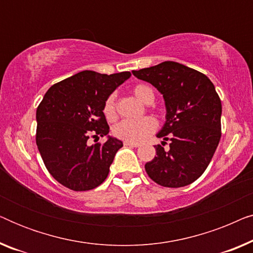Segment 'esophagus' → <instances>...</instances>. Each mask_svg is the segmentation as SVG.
<instances>
[{"label":"esophagus","instance_id":"34e87169","mask_svg":"<svg viewBox=\"0 0 253 253\" xmlns=\"http://www.w3.org/2000/svg\"><path fill=\"white\" fill-rule=\"evenodd\" d=\"M124 145H126V146H130V147H139V144L130 143V141H124Z\"/></svg>","mask_w":253,"mask_h":253}]
</instances>
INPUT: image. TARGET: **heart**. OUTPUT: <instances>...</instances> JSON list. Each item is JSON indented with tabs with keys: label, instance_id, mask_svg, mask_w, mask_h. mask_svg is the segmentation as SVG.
<instances>
[{
	"label": "heart",
	"instance_id": "obj_1",
	"mask_svg": "<svg viewBox=\"0 0 253 253\" xmlns=\"http://www.w3.org/2000/svg\"><path fill=\"white\" fill-rule=\"evenodd\" d=\"M134 96L141 102L150 105L154 101V91L150 85L138 84L132 89ZM102 113L108 121H114L117 116L115 94H110L103 102ZM157 129V121L153 117L146 116L137 121H122L117 123L113 129V133L119 139L130 143H140L152 134Z\"/></svg>",
	"mask_w": 253,
	"mask_h": 253
}]
</instances>
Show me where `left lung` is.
Wrapping results in <instances>:
<instances>
[{
  "instance_id": "8db88e82",
  "label": "left lung",
  "mask_w": 253,
  "mask_h": 253,
  "mask_svg": "<svg viewBox=\"0 0 253 253\" xmlns=\"http://www.w3.org/2000/svg\"><path fill=\"white\" fill-rule=\"evenodd\" d=\"M132 74L158 88L167 109L157 136L170 140L169 151L154 146L157 157L145 165V170L161 186L191 184L206 170L221 138L222 107L213 83L202 72L172 61Z\"/></svg>"
}]
</instances>
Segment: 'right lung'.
<instances>
[{
  "label": "right lung",
  "instance_id": "obj_1",
  "mask_svg": "<svg viewBox=\"0 0 253 253\" xmlns=\"http://www.w3.org/2000/svg\"><path fill=\"white\" fill-rule=\"evenodd\" d=\"M130 76L129 71L78 72L51 86L38 106V150L49 174L65 188L88 191L108 176L122 141L108 137L89 146L87 140L109 133L103 102Z\"/></svg>",
  "mask_w": 253,
  "mask_h": 253
}]
</instances>
